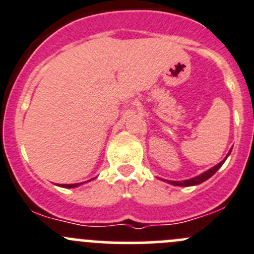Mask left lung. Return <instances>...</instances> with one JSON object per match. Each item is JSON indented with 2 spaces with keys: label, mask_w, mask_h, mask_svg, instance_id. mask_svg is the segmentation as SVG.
<instances>
[{
  "label": "left lung",
  "mask_w": 254,
  "mask_h": 254,
  "mask_svg": "<svg viewBox=\"0 0 254 254\" xmlns=\"http://www.w3.org/2000/svg\"><path fill=\"white\" fill-rule=\"evenodd\" d=\"M231 151H232V149H231L230 151H228L227 156H226L225 159H223L222 161L220 162V164L215 165V166L211 167V169H208L207 171H205V172H202V174H200V175H198V176L192 177V179L182 180V181H170V180H164V181H166L167 184H170V185H174V186H185V187H186V186H196V185L202 184V182H205L206 180H208L211 176H213V175H215L216 172H217V170L220 169L221 166H222L223 162L226 161V159H227V157L230 156Z\"/></svg>",
  "instance_id": "8db88e82"
}]
</instances>
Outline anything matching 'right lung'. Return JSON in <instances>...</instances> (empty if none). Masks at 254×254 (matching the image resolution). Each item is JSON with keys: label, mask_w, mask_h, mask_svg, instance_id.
Here are the masks:
<instances>
[{"label": "right lung", "mask_w": 254, "mask_h": 254, "mask_svg": "<svg viewBox=\"0 0 254 254\" xmlns=\"http://www.w3.org/2000/svg\"><path fill=\"white\" fill-rule=\"evenodd\" d=\"M93 180V179H92ZM90 181V180H89ZM85 182H88V181H85ZM82 184H84V182H79V184H69V185H67V184H62V185H58L59 187H64V189H74V187H78V186H80V185Z\"/></svg>", "instance_id": "right-lung-1"}]
</instances>
